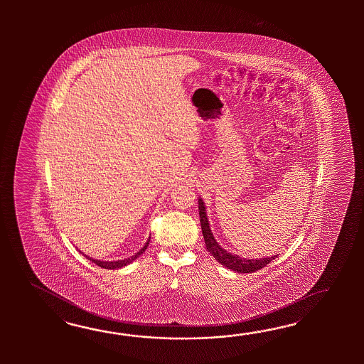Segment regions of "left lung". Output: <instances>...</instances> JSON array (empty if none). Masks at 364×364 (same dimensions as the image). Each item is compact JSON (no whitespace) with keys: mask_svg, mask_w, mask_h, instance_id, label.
<instances>
[{"mask_svg":"<svg viewBox=\"0 0 364 364\" xmlns=\"http://www.w3.org/2000/svg\"><path fill=\"white\" fill-rule=\"evenodd\" d=\"M199 215H200L201 232H203V237L205 242V247L208 250L209 254L213 255L217 262L226 268L238 272V273H252V272L262 269L267 264L271 263L273 259L277 257V256H272V257H263V259L254 260V259H245L240 256L229 254L213 238V234L209 228L205 207H204V203L201 199H199Z\"/></svg>","mask_w":364,"mask_h":364,"instance_id":"1","label":"left lung"}]
</instances>
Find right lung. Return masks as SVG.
Instances as JSON below:
<instances>
[{
    "label": "right lung",
    "mask_w": 364,
    "mask_h": 364,
    "mask_svg": "<svg viewBox=\"0 0 364 364\" xmlns=\"http://www.w3.org/2000/svg\"><path fill=\"white\" fill-rule=\"evenodd\" d=\"M149 240H151V237H149ZM149 240H147V243L144 245V247L140 250L139 252H136L135 255H132V257H129V259H124V260H117V262H101V260H95V259H91V257L85 256V254H83V255H85V257H88L92 263L96 264V265H99V267L104 268V269H118V268H122L124 265L132 263V262H134L136 257H139V256L146 251V248L148 247Z\"/></svg>",
    "instance_id": "1"
}]
</instances>
